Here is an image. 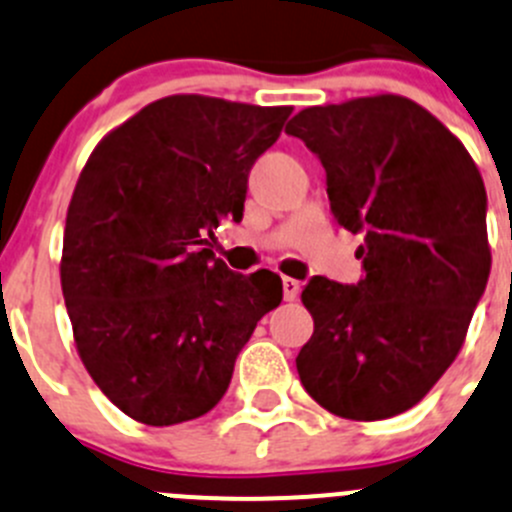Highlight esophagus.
<instances>
[{"mask_svg": "<svg viewBox=\"0 0 512 512\" xmlns=\"http://www.w3.org/2000/svg\"><path fill=\"white\" fill-rule=\"evenodd\" d=\"M282 295H285L287 302L295 300L300 295V282L292 280V277H282Z\"/></svg>", "mask_w": 512, "mask_h": 512, "instance_id": "1", "label": "esophagus"}]
</instances>
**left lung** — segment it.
I'll list each match as a JSON object with an SVG mask.
<instances>
[{"mask_svg":"<svg viewBox=\"0 0 512 512\" xmlns=\"http://www.w3.org/2000/svg\"><path fill=\"white\" fill-rule=\"evenodd\" d=\"M325 167L337 225L365 235L357 285L312 277L297 355L312 400L385 420L428 395L460 352L490 275L483 177L463 142L398 94L307 107L287 122Z\"/></svg>","mask_w":512,"mask_h":512,"instance_id":"8db88e82","label":"left lung"}]
</instances>
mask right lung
<instances>
[{
    "instance_id": "1",
    "label": "right lung",
    "mask_w": 512,
    "mask_h": 512,
    "mask_svg": "<svg viewBox=\"0 0 512 512\" xmlns=\"http://www.w3.org/2000/svg\"><path fill=\"white\" fill-rule=\"evenodd\" d=\"M290 112L172 94L89 155L59 272L79 357L124 415L162 428L210 413L260 317L280 305V275L232 272L210 237L242 220L252 165Z\"/></svg>"
}]
</instances>
